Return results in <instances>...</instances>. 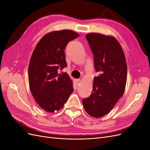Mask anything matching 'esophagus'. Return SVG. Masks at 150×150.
<instances>
[{
    "mask_svg": "<svg viewBox=\"0 0 150 150\" xmlns=\"http://www.w3.org/2000/svg\"><path fill=\"white\" fill-rule=\"evenodd\" d=\"M75 83L78 86L80 84V79H75Z\"/></svg>",
    "mask_w": 150,
    "mask_h": 150,
    "instance_id": "1",
    "label": "esophagus"
}]
</instances>
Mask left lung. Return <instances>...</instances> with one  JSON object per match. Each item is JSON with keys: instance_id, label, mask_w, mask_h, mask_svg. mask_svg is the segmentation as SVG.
Masks as SVG:
<instances>
[{"instance_id": "1", "label": "left lung", "mask_w": 150, "mask_h": 150, "mask_svg": "<svg viewBox=\"0 0 150 150\" xmlns=\"http://www.w3.org/2000/svg\"><path fill=\"white\" fill-rule=\"evenodd\" d=\"M94 56L95 76L91 94L83 99L88 115L101 117L110 112L124 93L127 65L119 42L111 36L90 33L86 35Z\"/></svg>"}]
</instances>
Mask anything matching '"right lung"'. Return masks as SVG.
Wrapping results in <instances>:
<instances>
[{
  "instance_id": "1",
  "label": "right lung",
  "mask_w": 150,
  "mask_h": 150,
  "mask_svg": "<svg viewBox=\"0 0 150 150\" xmlns=\"http://www.w3.org/2000/svg\"><path fill=\"white\" fill-rule=\"evenodd\" d=\"M78 33L69 30L53 31L45 35L36 46L28 69L30 89L35 100L44 111L53 112L64 106L74 91L66 72L64 49Z\"/></svg>"
}]
</instances>
